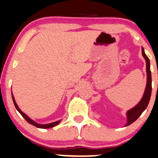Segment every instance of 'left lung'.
<instances>
[{
	"mask_svg": "<svg viewBox=\"0 0 158 158\" xmlns=\"http://www.w3.org/2000/svg\"><path fill=\"white\" fill-rule=\"evenodd\" d=\"M142 54L146 61V73H147V84L145 92L142 100L139 102L136 106H135L131 110H128L127 112V122L125 126H128L134 122L136 119L141 115V114L145 111L149 103L151 94H152V74L150 70V60L144 52V48H142Z\"/></svg>",
	"mask_w": 158,
	"mask_h": 158,
	"instance_id": "1",
	"label": "left lung"
}]
</instances>
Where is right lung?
I'll list each match as a JSON object with an SVG mask.
<instances>
[{
	"mask_svg": "<svg viewBox=\"0 0 158 158\" xmlns=\"http://www.w3.org/2000/svg\"><path fill=\"white\" fill-rule=\"evenodd\" d=\"M12 98H13V103H14L15 107V108H16V110H18L19 112V113L22 115V117H23L24 118H25V120L29 123V124H32V125L35 126V127H37L38 128H43V129H46V128H51V127H55V126L58 125V124L60 122V121H55V122H53V123H50V124H37V122H35V121H33L32 119H31L30 118L28 117V116H27V115H25V114L24 113V112H22V111H21L20 109L19 108L18 105H17L16 103H15V99H14V97H13V94H12Z\"/></svg>",
	"mask_w": 158,
	"mask_h": 158,
	"instance_id": "1",
	"label": "right lung"
}]
</instances>
